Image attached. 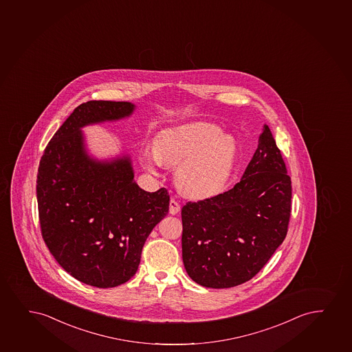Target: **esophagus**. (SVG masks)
<instances>
[{"label": "esophagus", "mask_w": 352, "mask_h": 352, "mask_svg": "<svg viewBox=\"0 0 352 352\" xmlns=\"http://www.w3.org/2000/svg\"><path fill=\"white\" fill-rule=\"evenodd\" d=\"M179 210H181V206H179V204H178L177 201H175L171 199V200H170L169 213L175 215V214L179 213Z\"/></svg>", "instance_id": "obj_1"}]
</instances>
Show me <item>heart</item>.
<instances>
[{"label": "heart", "mask_w": 352, "mask_h": 352, "mask_svg": "<svg viewBox=\"0 0 352 352\" xmlns=\"http://www.w3.org/2000/svg\"><path fill=\"white\" fill-rule=\"evenodd\" d=\"M236 142L218 126L194 122L168 129L153 139V151L142 150L140 162L150 173L163 164L177 166L176 182L186 195L205 200L219 195L231 178Z\"/></svg>", "instance_id": "heart-1"}]
</instances>
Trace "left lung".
<instances>
[{"instance_id":"8db88e82","label":"left lung","mask_w":352,"mask_h":352,"mask_svg":"<svg viewBox=\"0 0 352 352\" xmlns=\"http://www.w3.org/2000/svg\"><path fill=\"white\" fill-rule=\"evenodd\" d=\"M292 181L267 125L241 182L223 194L182 208V258L189 277L206 288L251 280L288 230Z\"/></svg>"}]
</instances>
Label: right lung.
<instances>
[{"mask_svg":"<svg viewBox=\"0 0 352 352\" xmlns=\"http://www.w3.org/2000/svg\"><path fill=\"white\" fill-rule=\"evenodd\" d=\"M135 104L89 101L75 108L45 148L36 200L45 244L76 280L113 288L134 276L142 246L169 210L164 188L145 192L132 157L91 155L82 129L127 119Z\"/></svg>","mask_w":352,"mask_h":352,"instance_id":"obj_1","label":"right lung"}]
</instances>
